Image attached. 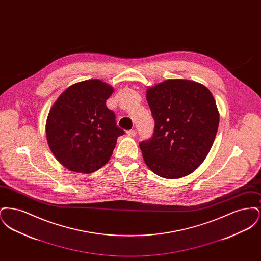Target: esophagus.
I'll return each mask as SVG.
<instances>
[{
    "mask_svg": "<svg viewBox=\"0 0 261 261\" xmlns=\"http://www.w3.org/2000/svg\"><path fill=\"white\" fill-rule=\"evenodd\" d=\"M136 130H128V131L126 132V134L129 137L136 136Z\"/></svg>",
    "mask_w": 261,
    "mask_h": 261,
    "instance_id": "1",
    "label": "esophagus"
}]
</instances>
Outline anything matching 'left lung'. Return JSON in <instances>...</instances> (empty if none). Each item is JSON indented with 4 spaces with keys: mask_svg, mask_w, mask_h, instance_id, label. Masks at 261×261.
Returning <instances> with one entry per match:
<instances>
[{
    "mask_svg": "<svg viewBox=\"0 0 261 261\" xmlns=\"http://www.w3.org/2000/svg\"><path fill=\"white\" fill-rule=\"evenodd\" d=\"M154 119L150 140L140 143L146 164L166 179L194 172L205 160L219 125L211 91L185 79H168L147 89Z\"/></svg>",
    "mask_w": 261,
    "mask_h": 261,
    "instance_id": "left-lung-1",
    "label": "left lung"
}]
</instances>
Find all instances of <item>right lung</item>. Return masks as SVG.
Masks as SVG:
<instances>
[{
    "mask_svg": "<svg viewBox=\"0 0 261 261\" xmlns=\"http://www.w3.org/2000/svg\"><path fill=\"white\" fill-rule=\"evenodd\" d=\"M112 92L99 79L81 81L65 89L50 108L47 141L55 158L70 171L89 174L101 168L124 134L106 105Z\"/></svg>",
    "mask_w": 261,
    "mask_h": 261,
    "instance_id": "add662e5",
    "label": "right lung"
}]
</instances>
